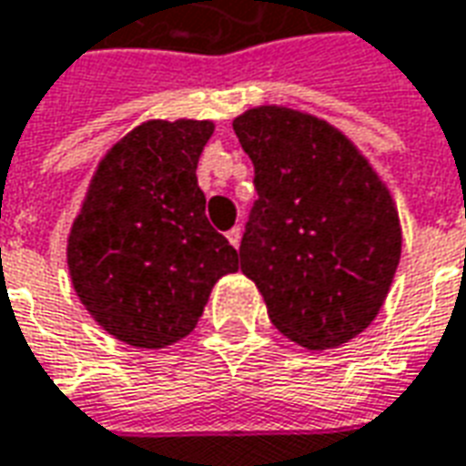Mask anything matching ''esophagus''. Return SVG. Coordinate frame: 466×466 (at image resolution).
<instances>
[{
    "label": "esophagus",
    "instance_id": "1",
    "mask_svg": "<svg viewBox=\"0 0 466 466\" xmlns=\"http://www.w3.org/2000/svg\"><path fill=\"white\" fill-rule=\"evenodd\" d=\"M227 239H229V244H232V247H239V239H242V229H239V227L229 229V232H227Z\"/></svg>",
    "mask_w": 466,
    "mask_h": 466
}]
</instances>
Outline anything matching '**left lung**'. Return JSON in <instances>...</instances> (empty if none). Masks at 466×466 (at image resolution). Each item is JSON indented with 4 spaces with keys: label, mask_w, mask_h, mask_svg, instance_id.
<instances>
[{
    "label": "left lung",
    "mask_w": 466,
    "mask_h": 466,
    "mask_svg": "<svg viewBox=\"0 0 466 466\" xmlns=\"http://www.w3.org/2000/svg\"><path fill=\"white\" fill-rule=\"evenodd\" d=\"M234 134L257 189L239 244L242 272L292 342H350L377 317L400 264V217L387 187L317 116L257 106L234 119Z\"/></svg>",
    "instance_id": "1"
}]
</instances>
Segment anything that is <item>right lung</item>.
Instances as JSON below:
<instances>
[{
    "label": "right lung",
    "instance_id": "right-lung-1",
    "mask_svg": "<svg viewBox=\"0 0 466 466\" xmlns=\"http://www.w3.org/2000/svg\"><path fill=\"white\" fill-rule=\"evenodd\" d=\"M212 122H147L99 162L66 264L86 312L119 342L159 350L192 332L239 254L214 229L197 184Z\"/></svg>",
    "mask_w": 466,
    "mask_h": 466
}]
</instances>
